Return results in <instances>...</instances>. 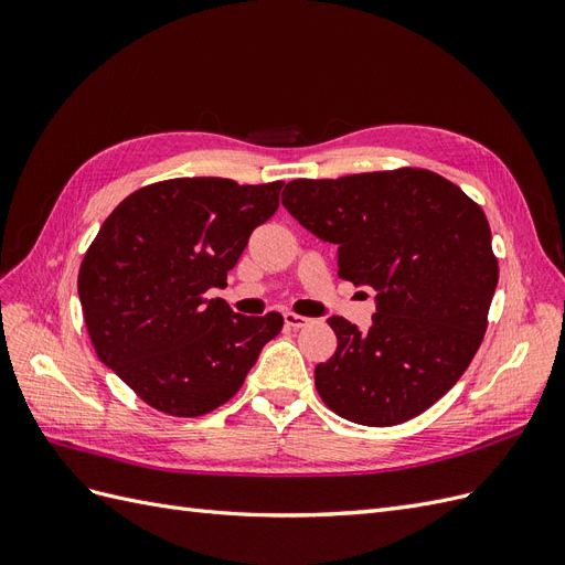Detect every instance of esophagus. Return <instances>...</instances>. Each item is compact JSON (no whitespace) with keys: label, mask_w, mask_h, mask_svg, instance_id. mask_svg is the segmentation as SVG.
Returning a JSON list of instances; mask_svg holds the SVG:
<instances>
[{"label":"esophagus","mask_w":565,"mask_h":565,"mask_svg":"<svg viewBox=\"0 0 565 565\" xmlns=\"http://www.w3.org/2000/svg\"><path fill=\"white\" fill-rule=\"evenodd\" d=\"M282 318H285V324H287V328H295V330L306 328V324H311V318L299 316V313H289V311H287Z\"/></svg>","instance_id":"34e87169"}]
</instances>
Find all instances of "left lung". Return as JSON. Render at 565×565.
<instances>
[{
	"label": "left lung",
	"mask_w": 565,
	"mask_h": 565,
	"mask_svg": "<svg viewBox=\"0 0 565 565\" xmlns=\"http://www.w3.org/2000/svg\"><path fill=\"white\" fill-rule=\"evenodd\" d=\"M282 204L339 247V278L377 289L372 328L328 322L337 351L316 367L332 413L365 426L422 415L481 347L500 268L483 210L429 169L295 179Z\"/></svg>",
	"instance_id": "left-lung-1"
}]
</instances>
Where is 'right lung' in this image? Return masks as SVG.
I'll return each mask as SVG.
<instances>
[{
	"label": "right lung",
	"instance_id": "1",
	"mask_svg": "<svg viewBox=\"0 0 565 565\" xmlns=\"http://www.w3.org/2000/svg\"><path fill=\"white\" fill-rule=\"evenodd\" d=\"M282 181L169 179L139 188L84 254L77 292L98 361L172 417H200L241 391L282 316H235L224 287L249 235L276 214Z\"/></svg>",
	"mask_w": 565,
	"mask_h": 565
}]
</instances>
